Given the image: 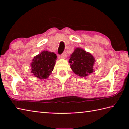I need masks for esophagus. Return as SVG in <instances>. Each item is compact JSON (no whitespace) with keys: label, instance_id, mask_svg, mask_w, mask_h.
I'll return each mask as SVG.
<instances>
[{"label":"esophagus","instance_id":"obj_1","mask_svg":"<svg viewBox=\"0 0 129 129\" xmlns=\"http://www.w3.org/2000/svg\"><path fill=\"white\" fill-rule=\"evenodd\" d=\"M67 57V54L66 53V52H64V53H62V54L61 55V57L62 58H65Z\"/></svg>","mask_w":129,"mask_h":129}]
</instances>
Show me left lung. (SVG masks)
I'll return each instance as SVG.
<instances>
[{
  "mask_svg": "<svg viewBox=\"0 0 129 129\" xmlns=\"http://www.w3.org/2000/svg\"><path fill=\"white\" fill-rule=\"evenodd\" d=\"M95 58L89 52L80 48H77L71 55L69 62L71 68L76 75L86 77L94 72L93 65Z\"/></svg>",
  "mask_w": 129,
  "mask_h": 129,
  "instance_id": "8db88e82",
  "label": "left lung"
}]
</instances>
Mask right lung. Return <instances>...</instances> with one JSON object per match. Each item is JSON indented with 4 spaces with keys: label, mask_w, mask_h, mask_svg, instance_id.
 Returning <instances> with one entry per match:
<instances>
[{
    "label": "right lung",
    "mask_w": 129,
    "mask_h": 129,
    "mask_svg": "<svg viewBox=\"0 0 129 129\" xmlns=\"http://www.w3.org/2000/svg\"><path fill=\"white\" fill-rule=\"evenodd\" d=\"M56 58L57 56L53 52L43 51L32 60L31 73L39 79H46L53 71Z\"/></svg>",
    "instance_id": "1"
}]
</instances>
